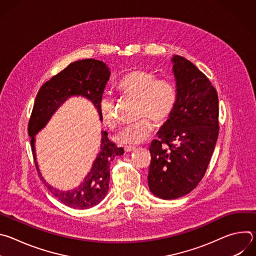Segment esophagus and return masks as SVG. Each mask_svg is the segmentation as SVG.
I'll return each mask as SVG.
<instances>
[{"mask_svg":"<svg viewBox=\"0 0 256 256\" xmlns=\"http://www.w3.org/2000/svg\"><path fill=\"white\" fill-rule=\"evenodd\" d=\"M134 150H136V148L132 147V146H126V147H124V151H126V153L132 152V151H134Z\"/></svg>","mask_w":256,"mask_h":256,"instance_id":"obj_1","label":"esophagus"}]
</instances>
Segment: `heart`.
<instances>
[{
	"instance_id": "1",
	"label": "heart",
	"mask_w": 256,
	"mask_h": 256,
	"mask_svg": "<svg viewBox=\"0 0 256 256\" xmlns=\"http://www.w3.org/2000/svg\"><path fill=\"white\" fill-rule=\"evenodd\" d=\"M118 91L122 96L138 99L136 118L138 120L126 126L116 136L122 144H136L147 140L156 122H166L173 114L178 101L176 85L166 78H157L147 70H132L118 82ZM99 112L103 122L109 128H116L120 120L116 112V100L110 94H103L99 99Z\"/></svg>"
}]
</instances>
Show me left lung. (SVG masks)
<instances>
[{"label":"left lung","mask_w":256,"mask_h":256,"mask_svg":"<svg viewBox=\"0 0 256 256\" xmlns=\"http://www.w3.org/2000/svg\"><path fill=\"white\" fill-rule=\"evenodd\" d=\"M172 62L178 101L149 148V188L163 200L181 198L196 188L218 134L216 90L188 60L174 56Z\"/></svg>","instance_id":"left-lung-1"}]
</instances>
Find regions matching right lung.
I'll list each match as a JSON object with an SVG mask.
<instances>
[{"label":"right lung","instance_id":"add662e5","mask_svg":"<svg viewBox=\"0 0 256 256\" xmlns=\"http://www.w3.org/2000/svg\"><path fill=\"white\" fill-rule=\"evenodd\" d=\"M109 76V68L101 60L94 58L77 60L70 64L58 74L46 82L34 101L28 122V134L31 138L30 144L36 169L54 196L72 208H90L98 204L106 196L110 179V162L116 156L122 155L124 149L118 148L109 140L106 132H102L100 152L93 163L91 171L77 188L70 192H60L46 184L40 172L35 158L34 136L46 124L56 109L68 97L74 95H81L91 100L102 120L98 103Z\"/></svg>","mask_w":256,"mask_h":256}]
</instances>
